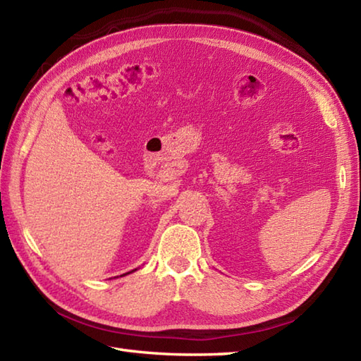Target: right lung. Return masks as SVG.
Wrapping results in <instances>:
<instances>
[{
  "label": "right lung",
  "mask_w": 361,
  "mask_h": 361,
  "mask_svg": "<svg viewBox=\"0 0 361 361\" xmlns=\"http://www.w3.org/2000/svg\"><path fill=\"white\" fill-rule=\"evenodd\" d=\"M133 271H135V270H133Z\"/></svg>",
  "instance_id": "add662e5"
}]
</instances>
